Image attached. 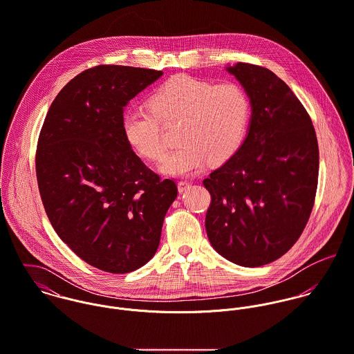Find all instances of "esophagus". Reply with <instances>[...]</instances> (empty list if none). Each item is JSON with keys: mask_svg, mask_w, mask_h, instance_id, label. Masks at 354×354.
I'll list each match as a JSON object with an SVG mask.
<instances>
[{"mask_svg": "<svg viewBox=\"0 0 354 354\" xmlns=\"http://www.w3.org/2000/svg\"><path fill=\"white\" fill-rule=\"evenodd\" d=\"M192 187V183L190 182H186V180H180L179 183H178V190H179V193H185L186 190H189Z\"/></svg>", "mask_w": 354, "mask_h": 354, "instance_id": "esophagus-1", "label": "esophagus"}]
</instances>
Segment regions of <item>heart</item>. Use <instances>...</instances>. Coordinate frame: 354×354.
I'll return each mask as SVG.
<instances>
[{"instance_id": "obj_1", "label": "heart", "mask_w": 354, "mask_h": 354, "mask_svg": "<svg viewBox=\"0 0 354 354\" xmlns=\"http://www.w3.org/2000/svg\"><path fill=\"white\" fill-rule=\"evenodd\" d=\"M149 108H131L123 116V134L143 158L160 160L165 153L161 123L180 122V146L161 162L172 176L200 172L212 160L221 164L242 146L252 116L246 90L234 82L214 84L190 75H175L149 97Z\"/></svg>"}]
</instances>
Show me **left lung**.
Instances as JSON below:
<instances>
[{"label": "left lung", "mask_w": 354, "mask_h": 354, "mask_svg": "<svg viewBox=\"0 0 354 354\" xmlns=\"http://www.w3.org/2000/svg\"><path fill=\"white\" fill-rule=\"evenodd\" d=\"M252 102L248 136L204 186L213 249L242 267L270 264L297 242L315 204L319 146L312 120L291 88L264 67H227Z\"/></svg>", "instance_id": "left-lung-1"}]
</instances>
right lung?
Masks as SVG:
<instances>
[{"label": "right lung", "mask_w": 354, "mask_h": 354, "mask_svg": "<svg viewBox=\"0 0 354 354\" xmlns=\"http://www.w3.org/2000/svg\"><path fill=\"white\" fill-rule=\"evenodd\" d=\"M162 71L97 66L76 75L52 102L35 169L46 214L87 264L127 274L157 252L165 213L178 196L133 151L123 111Z\"/></svg>", "instance_id": "add662e5"}]
</instances>
